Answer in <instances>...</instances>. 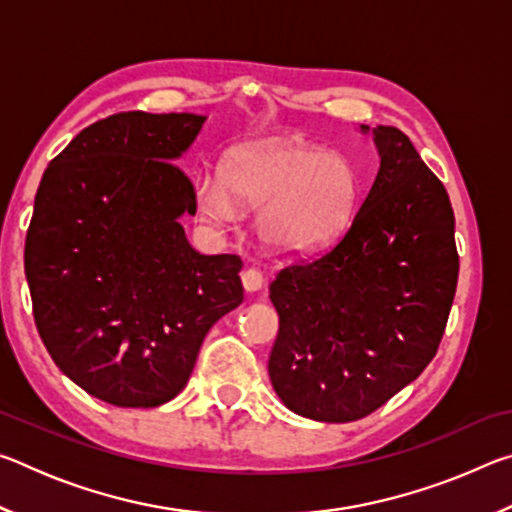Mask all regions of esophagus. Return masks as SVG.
<instances>
[{
  "label": "esophagus",
  "mask_w": 512,
  "mask_h": 512,
  "mask_svg": "<svg viewBox=\"0 0 512 512\" xmlns=\"http://www.w3.org/2000/svg\"><path fill=\"white\" fill-rule=\"evenodd\" d=\"M241 282H244V289L248 293H255L264 287V275L257 271V268H246L244 273H241Z\"/></svg>",
  "instance_id": "obj_1"
}]
</instances>
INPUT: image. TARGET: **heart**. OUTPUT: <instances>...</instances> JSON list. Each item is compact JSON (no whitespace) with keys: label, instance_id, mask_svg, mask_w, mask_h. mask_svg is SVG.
Wrapping results in <instances>:
<instances>
[{"label":"heart","instance_id":"obj_1","mask_svg":"<svg viewBox=\"0 0 512 512\" xmlns=\"http://www.w3.org/2000/svg\"><path fill=\"white\" fill-rule=\"evenodd\" d=\"M221 180L196 183L207 221L230 225L239 207L259 210V239L275 253L300 255L332 246L357 214L359 176L339 153L271 140L241 144L221 160Z\"/></svg>","mask_w":512,"mask_h":512}]
</instances>
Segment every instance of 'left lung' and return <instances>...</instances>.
Wrapping results in <instances>:
<instances>
[{
    "label": "left lung",
    "mask_w": 512,
    "mask_h": 512,
    "mask_svg": "<svg viewBox=\"0 0 512 512\" xmlns=\"http://www.w3.org/2000/svg\"><path fill=\"white\" fill-rule=\"evenodd\" d=\"M372 135L379 171L350 228L268 287L280 316L271 384L293 413L318 422L366 418L411 384L436 357L456 293L445 185L400 128Z\"/></svg>",
    "instance_id": "left-lung-1"
}]
</instances>
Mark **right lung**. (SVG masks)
<instances>
[{
	"label": "right lung",
	"mask_w": 512,
	"mask_h": 512,
	"mask_svg": "<svg viewBox=\"0 0 512 512\" xmlns=\"http://www.w3.org/2000/svg\"><path fill=\"white\" fill-rule=\"evenodd\" d=\"M203 124L119 112L83 128L40 180L24 244L38 334L112 406L173 400L210 327L244 302L239 255H201L180 225L196 192L176 160Z\"/></svg>",
	"instance_id": "1"
}]
</instances>
